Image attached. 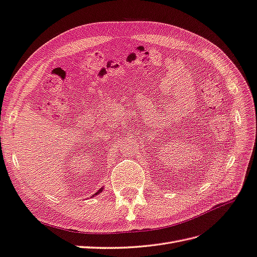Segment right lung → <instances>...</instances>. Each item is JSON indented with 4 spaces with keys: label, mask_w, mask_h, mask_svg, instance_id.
I'll return each mask as SVG.
<instances>
[{
    "label": "right lung",
    "mask_w": 257,
    "mask_h": 257,
    "mask_svg": "<svg viewBox=\"0 0 257 257\" xmlns=\"http://www.w3.org/2000/svg\"><path fill=\"white\" fill-rule=\"evenodd\" d=\"M102 189H103V188H101V189H99V192H97V193H96V194H94V195H98V194H100V193L102 192ZM94 195H93V196H94Z\"/></svg>",
    "instance_id": "right-lung-1"
}]
</instances>
